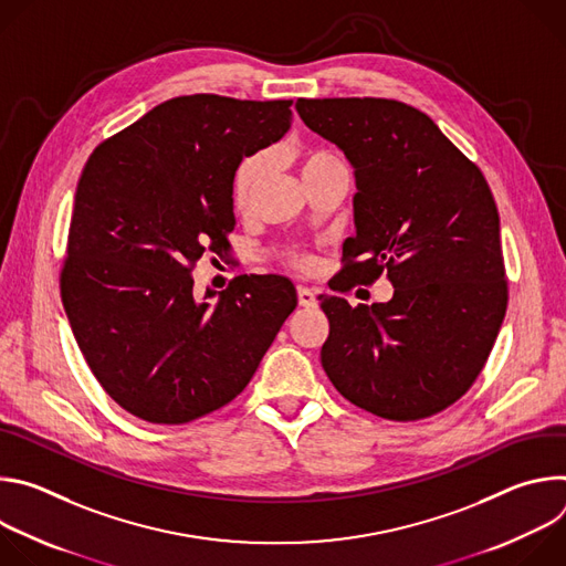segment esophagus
Segmentation results:
<instances>
[{"instance_id":"obj_1","label":"esophagus","mask_w":566,"mask_h":566,"mask_svg":"<svg viewBox=\"0 0 566 566\" xmlns=\"http://www.w3.org/2000/svg\"><path fill=\"white\" fill-rule=\"evenodd\" d=\"M297 302H300V306H306V308H313L317 304L315 293L306 286H297Z\"/></svg>"}]
</instances>
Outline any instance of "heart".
Returning <instances> with one entry per match:
<instances>
[{"label": "heart", "instance_id": "obj_1", "mask_svg": "<svg viewBox=\"0 0 566 566\" xmlns=\"http://www.w3.org/2000/svg\"><path fill=\"white\" fill-rule=\"evenodd\" d=\"M297 164H300V172H302L304 184L313 181L322 175H329L334 170L345 168L340 156L329 151V149H306V151L300 154ZM266 170H269V158L262 151L247 156L237 166V170L232 175V206L237 210H247L251 206L255 192L260 190V186L266 177ZM289 262L297 269H308L311 266V258L297 255V253H291Z\"/></svg>", "mask_w": 566, "mask_h": 566}]
</instances>
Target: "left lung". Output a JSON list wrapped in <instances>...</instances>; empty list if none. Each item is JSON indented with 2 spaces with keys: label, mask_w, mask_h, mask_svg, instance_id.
<instances>
[{
  "label": "left lung",
  "mask_w": 566,
  "mask_h": 566,
  "mask_svg": "<svg viewBox=\"0 0 566 566\" xmlns=\"http://www.w3.org/2000/svg\"><path fill=\"white\" fill-rule=\"evenodd\" d=\"M304 125L354 168L356 234L343 286L382 273L389 302L319 295L329 338L319 360L354 406L419 421L459 400L489 360L506 315L500 212L481 170L423 112L387 98H297Z\"/></svg>",
  "instance_id": "left-lung-1"
}]
</instances>
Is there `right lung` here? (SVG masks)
Masks as SVG:
<instances>
[{"label": "right lung", "instance_id": "1", "mask_svg": "<svg viewBox=\"0 0 566 566\" xmlns=\"http://www.w3.org/2000/svg\"><path fill=\"white\" fill-rule=\"evenodd\" d=\"M291 105L166 101L101 143L77 181L62 304L96 380L143 421L223 408L297 306L280 275H239L203 300L192 280L206 251L230 247L237 166L289 132Z\"/></svg>", "mask_w": 566, "mask_h": 566}]
</instances>
